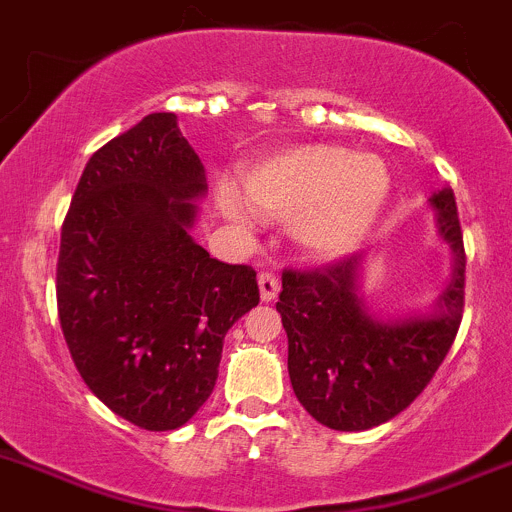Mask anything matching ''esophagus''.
<instances>
[{"label":"esophagus","mask_w":512,"mask_h":512,"mask_svg":"<svg viewBox=\"0 0 512 512\" xmlns=\"http://www.w3.org/2000/svg\"><path fill=\"white\" fill-rule=\"evenodd\" d=\"M257 285H260L262 302H275L277 295H280V280H277L272 272H262V275L257 277Z\"/></svg>","instance_id":"1"}]
</instances>
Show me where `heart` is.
I'll return each instance as SVG.
<instances>
[{
  "mask_svg": "<svg viewBox=\"0 0 512 512\" xmlns=\"http://www.w3.org/2000/svg\"><path fill=\"white\" fill-rule=\"evenodd\" d=\"M385 160L340 145H295L262 157L242 172V192L260 215L292 217V232L317 255H340L375 225L390 197ZM222 212L242 222L250 210L222 197Z\"/></svg>",
  "mask_w": 512,
  "mask_h": 512,
  "instance_id": "obj_1",
  "label": "heart"
}]
</instances>
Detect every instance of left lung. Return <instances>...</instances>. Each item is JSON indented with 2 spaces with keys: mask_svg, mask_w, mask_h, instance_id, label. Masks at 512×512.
<instances>
[{
  "mask_svg": "<svg viewBox=\"0 0 512 512\" xmlns=\"http://www.w3.org/2000/svg\"><path fill=\"white\" fill-rule=\"evenodd\" d=\"M453 272L430 312L388 315L362 295L365 257L282 275L277 312L287 332V372L302 408L325 428L357 433L403 413L448 355L465 305V247L450 187L430 195Z\"/></svg>",
  "mask_w": 512,
  "mask_h": 512,
  "instance_id": "1",
  "label": "left lung"
}]
</instances>
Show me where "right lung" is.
I'll return each instance as SVG.
<instances>
[{
  "label": "right lung",
  "mask_w": 512,
  "mask_h": 512,
  "mask_svg": "<svg viewBox=\"0 0 512 512\" xmlns=\"http://www.w3.org/2000/svg\"><path fill=\"white\" fill-rule=\"evenodd\" d=\"M205 165L177 114H147L89 157L62 225L57 310L87 388L145 430L182 428L215 390L255 270L192 240Z\"/></svg>",
  "instance_id": "add662e5"
}]
</instances>
